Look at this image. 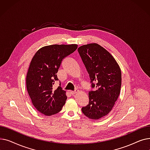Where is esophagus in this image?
<instances>
[{
  "label": "esophagus",
  "mask_w": 150,
  "mask_h": 150,
  "mask_svg": "<svg viewBox=\"0 0 150 150\" xmlns=\"http://www.w3.org/2000/svg\"><path fill=\"white\" fill-rule=\"evenodd\" d=\"M78 92V91L77 89H75L74 91H72V92H71V93H72V95L74 96V95H75V93H76Z\"/></svg>",
  "instance_id": "esophagus-1"
}]
</instances>
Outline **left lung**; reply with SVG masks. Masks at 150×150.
Listing matches in <instances>:
<instances>
[{
    "instance_id": "8db88e82",
    "label": "left lung",
    "mask_w": 150,
    "mask_h": 150,
    "mask_svg": "<svg viewBox=\"0 0 150 150\" xmlns=\"http://www.w3.org/2000/svg\"><path fill=\"white\" fill-rule=\"evenodd\" d=\"M78 52L89 74L92 87L96 89L89 92V105L82 108V112L89 119L98 120L111 112L120 95L121 70L112 55L97 43L81 45Z\"/></svg>"
}]
</instances>
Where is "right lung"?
Instances as JSON below:
<instances>
[{
	"label": "right lung",
	"mask_w": 150,
	"mask_h": 150,
	"mask_svg": "<svg viewBox=\"0 0 150 150\" xmlns=\"http://www.w3.org/2000/svg\"><path fill=\"white\" fill-rule=\"evenodd\" d=\"M77 47V44L44 46L31 59L26 77L27 89L31 103L41 114H56L65 105L66 92L60 86L54 89L53 85L58 80L57 74L63 59Z\"/></svg>",
	"instance_id": "obj_1"
}]
</instances>
